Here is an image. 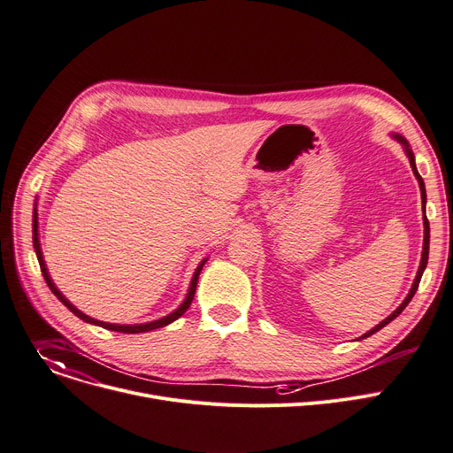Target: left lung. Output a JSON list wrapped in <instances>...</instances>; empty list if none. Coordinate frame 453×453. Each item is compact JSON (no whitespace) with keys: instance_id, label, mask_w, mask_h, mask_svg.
<instances>
[{"instance_id":"8db88e82","label":"left lung","mask_w":453,"mask_h":453,"mask_svg":"<svg viewBox=\"0 0 453 453\" xmlns=\"http://www.w3.org/2000/svg\"><path fill=\"white\" fill-rule=\"evenodd\" d=\"M391 138L397 140V142H399V143L404 147V153H406V157H408V160H410L411 171H413V174H415V178H417V182H418V188H420V198H423V211H425V207H426V188H425L423 178H420V174H418V171H417V165H415V157H413V150H411V147H410L408 140H406L403 134H399V133H391ZM423 224H425V242H423V255H420V264H418V269H417L415 280H413V284H411V288H410V293L406 295V298L403 300L401 306H399V308H397L394 313L388 315V317H386L382 322H379L375 327H372L370 331H366V334H365L363 337H358L357 341H363V339H366V337H370V335L377 334V331H379V329H382L386 324H389L391 320L397 319V317H399V315L404 311V308L410 304V300L413 298V295H415V291H417V288H418L420 277H423L425 269H426V264H428V251H430V222H428L426 215H425V219H423Z\"/></svg>"}]
</instances>
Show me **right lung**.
I'll return each instance as SVG.
<instances>
[{
    "instance_id": "right-lung-1",
    "label": "right lung",
    "mask_w": 453,
    "mask_h": 453,
    "mask_svg": "<svg viewBox=\"0 0 453 453\" xmlns=\"http://www.w3.org/2000/svg\"><path fill=\"white\" fill-rule=\"evenodd\" d=\"M36 202H38V200H36ZM36 202H35V213H33V244H35V251H36V257H38V262H40V267H42L43 279H45L47 286L50 288V291L59 298V303H64V306H67L78 319H81V320L87 322V324H95V326H100V327H105V329H111V331H119V334H145V331L158 329V327H164V326L174 322L176 319H180V317H182V315L188 311V308H189L191 303H193L195 291H196L198 275H200V271H202L203 264L207 262V258H203V260L198 264V267L195 269V273H193V279H191V284H189V289H188V295H186V298H184V303L180 304L174 311H171L169 315H165V317H162V319H158V320H150V322H143V324H111V322L96 320V319H93V317L85 315L83 311H80L73 303H69L67 296L56 288V284L52 282V279H50V275H49V269H47V264H45V260H43L42 244H40V233H38V207H36L38 203H36Z\"/></svg>"
}]
</instances>
